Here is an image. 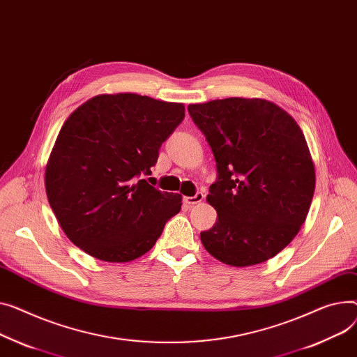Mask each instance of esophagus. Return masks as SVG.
<instances>
[{
  "label": "esophagus",
  "mask_w": 357,
  "mask_h": 357,
  "mask_svg": "<svg viewBox=\"0 0 357 357\" xmlns=\"http://www.w3.org/2000/svg\"><path fill=\"white\" fill-rule=\"evenodd\" d=\"M202 199H204V194H202V192H197L194 197H185V198H183V202H185L188 206H192V205H195V204H199Z\"/></svg>",
  "instance_id": "34e87169"
}]
</instances>
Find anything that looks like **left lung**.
I'll list each match as a JSON object with an SVG mask.
<instances>
[{"instance_id":"1","label":"left lung","mask_w":357,"mask_h":357,"mask_svg":"<svg viewBox=\"0 0 357 357\" xmlns=\"http://www.w3.org/2000/svg\"><path fill=\"white\" fill-rule=\"evenodd\" d=\"M188 112L218 171L206 197L218 217L201 232L202 245L228 266L264 263L293 241L313 199L314 163L300 126L264 99L211 100Z\"/></svg>"}]
</instances>
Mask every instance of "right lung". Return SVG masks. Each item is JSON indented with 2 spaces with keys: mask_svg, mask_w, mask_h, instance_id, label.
I'll use <instances>...</instances> for the list:
<instances>
[{
  "mask_svg": "<svg viewBox=\"0 0 357 357\" xmlns=\"http://www.w3.org/2000/svg\"><path fill=\"white\" fill-rule=\"evenodd\" d=\"M182 103L99 94L68 116L45 166V192L67 238L89 255L128 263L146 254L181 194L142 179L183 121Z\"/></svg>",
  "mask_w": 357,
  "mask_h": 357,
  "instance_id": "add662e5",
  "label": "right lung"
}]
</instances>
